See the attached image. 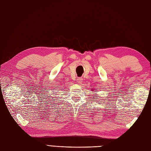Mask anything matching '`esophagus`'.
<instances>
[{
  "mask_svg": "<svg viewBox=\"0 0 151 151\" xmlns=\"http://www.w3.org/2000/svg\"><path fill=\"white\" fill-rule=\"evenodd\" d=\"M82 78H78L77 79V82H78V84L82 83Z\"/></svg>",
  "mask_w": 151,
  "mask_h": 151,
  "instance_id": "1",
  "label": "esophagus"
}]
</instances>
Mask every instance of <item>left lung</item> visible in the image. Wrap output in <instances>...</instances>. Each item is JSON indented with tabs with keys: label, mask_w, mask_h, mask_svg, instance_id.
<instances>
[{
	"label": "left lung",
	"mask_w": 151,
	"mask_h": 151,
	"mask_svg": "<svg viewBox=\"0 0 151 151\" xmlns=\"http://www.w3.org/2000/svg\"><path fill=\"white\" fill-rule=\"evenodd\" d=\"M91 91H93V89H92V90H91Z\"/></svg>",
	"instance_id": "1"
}]
</instances>
